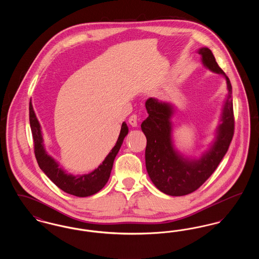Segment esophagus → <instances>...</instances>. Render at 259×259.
Wrapping results in <instances>:
<instances>
[{"mask_svg":"<svg viewBox=\"0 0 259 259\" xmlns=\"http://www.w3.org/2000/svg\"><path fill=\"white\" fill-rule=\"evenodd\" d=\"M129 123L132 126V127H137L138 126V116L136 114H132L130 117H129Z\"/></svg>","mask_w":259,"mask_h":259,"instance_id":"34e87169","label":"esophagus"}]
</instances>
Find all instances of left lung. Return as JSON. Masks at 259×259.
I'll return each mask as SVG.
<instances>
[{
  "instance_id": "obj_1",
  "label": "left lung",
  "mask_w": 259,
  "mask_h": 259,
  "mask_svg": "<svg viewBox=\"0 0 259 259\" xmlns=\"http://www.w3.org/2000/svg\"><path fill=\"white\" fill-rule=\"evenodd\" d=\"M202 64L209 71L223 75L228 95L222 108L221 123L215 138L208 150L200 158H190L177 150L172 142L175 112L172 104L155 98H148L146 109L148 116L141 125L147 137L146 167L148 176L161 192L171 196H184L198 189L215 171L227 152L234 135V114L232 87L228 76L220 68L208 48L198 50Z\"/></svg>"
}]
</instances>
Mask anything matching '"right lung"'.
I'll list each match as a JSON object with an SVG mask.
<instances>
[{
	"mask_svg": "<svg viewBox=\"0 0 259 259\" xmlns=\"http://www.w3.org/2000/svg\"><path fill=\"white\" fill-rule=\"evenodd\" d=\"M29 118L37 164L41 171L48 176L54 185H57L64 192L77 197L93 195L106 185L111 176L114 158L121 148L124 138L128 134L127 124L123 122L121 125L120 133L115 146L107 155L105 160L99 165L97 169L88 174L74 176L59 167V163L47 152L44 145L41 127L33 109L32 102H30L29 106Z\"/></svg>",
	"mask_w": 259,
	"mask_h": 259,
	"instance_id": "1",
	"label": "right lung"
}]
</instances>
